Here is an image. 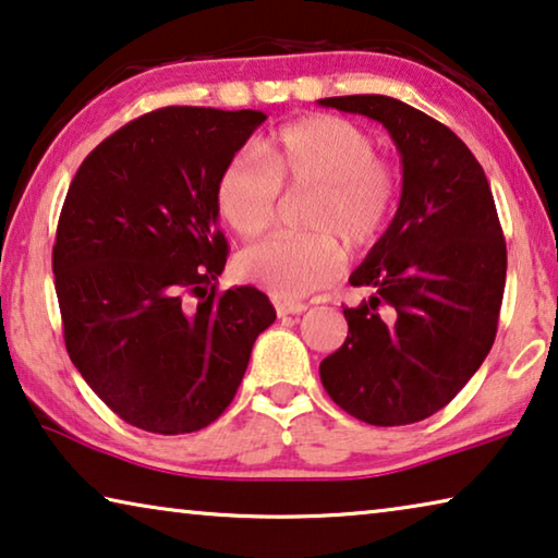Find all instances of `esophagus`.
<instances>
[{
    "label": "esophagus",
    "instance_id": "1",
    "mask_svg": "<svg viewBox=\"0 0 558 558\" xmlns=\"http://www.w3.org/2000/svg\"><path fill=\"white\" fill-rule=\"evenodd\" d=\"M278 315H301L303 311H307L305 303H295V301H286V303H276Z\"/></svg>",
    "mask_w": 558,
    "mask_h": 558
}]
</instances>
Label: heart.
Segmentation results:
<instances>
[{
  "mask_svg": "<svg viewBox=\"0 0 558 558\" xmlns=\"http://www.w3.org/2000/svg\"><path fill=\"white\" fill-rule=\"evenodd\" d=\"M376 140L359 124L315 114L280 128L260 157L238 153L215 180V207L230 230L255 238L276 220L280 190H313L303 226L311 235H278L238 257V270L278 301H298L336 278L338 240L368 247L398 203V174L378 157Z\"/></svg>",
  "mask_w": 558,
  "mask_h": 558,
  "instance_id": "b5f03b06",
  "label": "heart"
}]
</instances>
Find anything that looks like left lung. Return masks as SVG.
Masks as SVG:
<instances>
[{
	"instance_id": "8db88e82",
	"label": "left lung",
	"mask_w": 558,
	"mask_h": 558,
	"mask_svg": "<svg viewBox=\"0 0 558 558\" xmlns=\"http://www.w3.org/2000/svg\"><path fill=\"white\" fill-rule=\"evenodd\" d=\"M365 114L401 153V203L351 286L348 338L320 363L328 396L371 426L428 418L492 351L506 286V240L476 157L446 124L386 95L326 97Z\"/></svg>"
}]
</instances>
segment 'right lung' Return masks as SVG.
<instances>
[{
	"label": "right lung",
	"mask_w": 558,
	"mask_h": 558,
	"mask_svg": "<svg viewBox=\"0 0 558 558\" xmlns=\"http://www.w3.org/2000/svg\"><path fill=\"white\" fill-rule=\"evenodd\" d=\"M265 120L162 107L102 140L66 190L52 247L64 345L130 426L178 436L218 421L276 320L257 288L218 290L215 180Z\"/></svg>",
	"instance_id": "1"
}]
</instances>
